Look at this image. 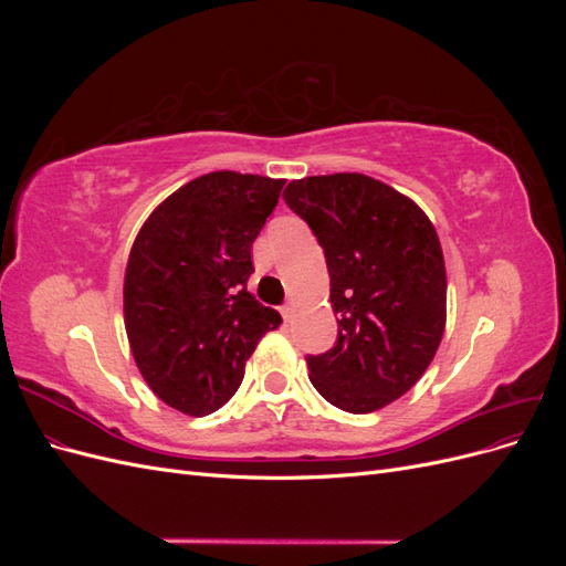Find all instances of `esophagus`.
I'll list each match as a JSON object with an SVG mask.
<instances>
[{
    "mask_svg": "<svg viewBox=\"0 0 566 566\" xmlns=\"http://www.w3.org/2000/svg\"><path fill=\"white\" fill-rule=\"evenodd\" d=\"M281 314H283V318H285V323H290L293 321V314H295V306L293 304H285L283 310H281Z\"/></svg>",
    "mask_w": 566,
    "mask_h": 566,
    "instance_id": "esophagus-1",
    "label": "esophagus"
}]
</instances>
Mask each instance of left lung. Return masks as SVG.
I'll use <instances>...</instances> for the list:
<instances>
[{"label":"left lung","instance_id":"8db88e82","mask_svg":"<svg viewBox=\"0 0 566 566\" xmlns=\"http://www.w3.org/2000/svg\"><path fill=\"white\" fill-rule=\"evenodd\" d=\"M325 252L337 342L306 358L325 401L373 413L413 387L447 328V266L418 205L378 179L339 172L283 191Z\"/></svg>","mask_w":566,"mask_h":566}]
</instances>
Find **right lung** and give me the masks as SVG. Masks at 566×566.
<instances>
[{
    "instance_id": "add662e5",
    "label": "right lung",
    "mask_w": 566,
    "mask_h": 566,
    "mask_svg": "<svg viewBox=\"0 0 566 566\" xmlns=\"http://www.w3.org/2000/svg\"><path fill=\"white\" fill-rule=\"evenodd\" d=\"M283 179L210 172L148 214L125 269V331L158 399L191 418L214 413L241 387L260 339L283 323L248 290L252 243Z\"/></svg>"
}]
</instances>
